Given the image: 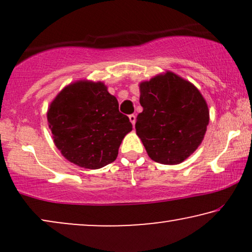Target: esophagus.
<instances>
[{
  "label": "esophagus",
  "mask_w": 252,
  "mask_h": 252,
  "mask_svg": "<svg viewBox=\"0 0 252 252\" xmlns=\"http://www.w3.org/2000/svg\"><path fill=\"white\" fill-rule=\"evenodd\" d=\"M128 118L130 120V123H132V125L134 126L135 125V122H136V116L135 115H129Z\"/></svg>",
  "instance_id": "1"
}]
</instances>
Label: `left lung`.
I'll use <instances>...</instances> for the list:
<instances>
[{
  "instance_id": "obj_1",
  "label": "left lung",
  "mask_w": 252,
  "mask_h": 252,
  "mask_svg": "<svg viewBox=\"0 0 252 252\" xmlns=\"http://www.w3.org/2000/svg\"><path fill=\"white\" fill-rule=\"evenodd\" d=\"M135 129L151 159L174 165L201 144L209 124V109L198 89L167 72L140 84Z\"/></svg>"
}]
</instances>
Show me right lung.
<instances>
[{
	"label": "right lung",
	"mask_w": 252,
	"mask_h": 252,
	"mask_svg": "<svg viewBox=\"0 0 252 252\" xmlns=\"http://www.w3.org/2000/svg\"><path fill=\"white\" fill-rule=\"evenodd\" d=\"M54 142L80 167L96 170L116 160L124 136L132 130L115 96L103 82L77 81L56 96L47 113Z\"/></svg>",
	"instance_id": "1"
}]
</instances>
